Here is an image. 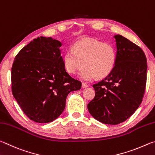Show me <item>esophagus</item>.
I'll return each mask as SVG.
<instances>
[{
    "instance_id": "34e87169",
    "label": "esophagus",
    "mask_w": 155,
    "mask_h": 155,
    "mask_svg": "<svg viewBox=\"0 0 155 155\" xmlns=\"http://www.w3.org/2000/svg\"><path fill=\"white\" fill-rule=\"evenodd\" d=\"M88 84H86V83H82V88H87L88 87Z\"/></svg>"
}]
</instances>
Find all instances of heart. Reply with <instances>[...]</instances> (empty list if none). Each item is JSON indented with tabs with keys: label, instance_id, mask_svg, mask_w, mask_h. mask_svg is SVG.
<instances>
[{
	"label": "heart",
	"instance_id": "1",
	"mask_svg": "<svg viewBox=\"0 0 155 155\" xmlns=\"http://www.w3.org/2000/svg\"><path fill=\"white\" fill-rule=\"evenodd\" d=\"M64 67L69 73H79L81 80L90 81L94 78H103L110 75L116 62V51L110 43L94 39H85L75 42L72 50L62 56Z\"/></svg>",
	"mask_w": 155,
	"mask_h": 155
}]
</instances>
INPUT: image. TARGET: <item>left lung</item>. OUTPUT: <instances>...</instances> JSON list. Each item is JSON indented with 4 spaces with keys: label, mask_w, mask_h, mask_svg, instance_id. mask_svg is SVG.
Here are the masks:
<instances>
[{
    "label": "left lung",
    "mask_w": 155,
    "mask_h": 155,
    "mask_svg": "<svg viewBox=\"0 0 155 155\" xmlns=\"http://www.w3.org/2000/svg\"><path fill=\"white\" fill-rule=\"evenodd\" d=\"M116 62L110 75L94 84V98L88 104L93 118L107 124H120L139 107L144 94L147 61L139 46L114 35Z\"/></svg>",
    "instance_id": "1"
}]
</instances>
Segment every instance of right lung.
<instances>
[{
	"label": "right lung",
	"mask_w": 155,
	"mask_h": 155,
	"mask_svg": "<svg viewBox=\"0 0 155 155\" xmlns=\"http://www.w3.org/2000/svg\"><path fill=\"white\" fill-rule=\"evenodd\" d=\"M61 45L51 37H37L19 51L12 65L13 95L24 113L36 123L56 119L64 110L69 93L82 86L65 70Z\"/></svg>",
	"instance_id": "obj_1"
}]
</instances>
